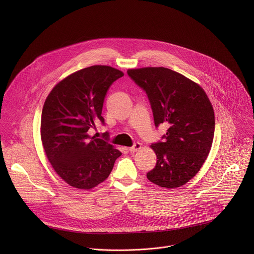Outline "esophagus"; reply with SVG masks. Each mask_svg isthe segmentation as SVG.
<instances>
[{
  "label": "esophagus",
  "mask_w": 254,
  "mask_h": 254,
  "mask_svg": "<svg viewBox=\"0 0 254 254\" xmlns=\"http://www.w3.org/2000/svg\"><path fill=\"white\" fill-rule=\"evenodd\" d=\"M141 148H142V144H141V143H135L133 146L129 147V150H130L131 152H135V151H137V150H139V149H141Z\"/></svg>",
  "instance_id": "1"
}]
</instances>
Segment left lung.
I'll return each instance as SVG.
<instances>
[{
    "label": "left lung",
    "instance_id": "obj_1",
    "mask_svg": "<svg viewBox=\"0 0 254 254\" xmlns=\"http://www.w3.org/2000/svg\"><path fill=\"white\" fill-rule=\"evenodd\" d=\"M127 73L147 94L155 126L168 125L165 141L150 145L156 165L146 178L162 188L181 187L196 175L209 154L215 129L213 107L204 90L181 73L166 67Z\"/></svg>",
    "mask_w": 254,
    "mask_h": 254
}]
</instances>
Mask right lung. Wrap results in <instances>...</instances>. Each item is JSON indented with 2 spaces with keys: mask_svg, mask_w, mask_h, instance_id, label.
I'll use <instances>...</instances> for the list:
<instances>
[{
  "mask_svg": "<svg viewBox=\"0 0 254 254\" xmlns=\"http://www.w3.org/2000/svg\"><path fill=\"white\" fill-rule=\"evenodd\" d=\"M124 73L93 65L60 81L48 95L41 116V140L56 173L69 186L91 190L108 179L121 152L88 130L105 123L102 110L111 84Z\"/></svg>",
  "mask_w": 254,
  "mask_h": 254,
  "instance_id": "add662e5",
  "label": "right lung"
}]
</instances>
